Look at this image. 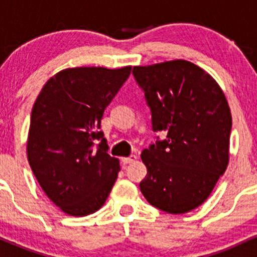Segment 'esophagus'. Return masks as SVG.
<instances>
[{
  "mask_svg": "<svg viewBox=\"0 0 257 257\" xmlns=\"http://www.w3.org/2000/svg\"><path fill=\"white\" fill-rule=\"evenodd\" d=\"M138 159V156L137 155H131L129 157H123L122 158V162L124 164H129V163H133V162H135Z\"/></svg>",
  "mask_w": 257,
  "mask_h": 257,
  "instance_id": "obj_1",
  "label": "esophagus"
}]
</instances>
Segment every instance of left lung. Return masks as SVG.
<instances>
[{"mask_svg":"<svg viewBox=\"0 0 257 257\" xmlns=\"http://www.w3.org/2000/svg\"><path fill=\"white\" fill-rule=\"evenodd\" d=\"M145 93L153 132L167 139L141 153L147 175L140 190L150 204L184 214L205 202L225 173L232 116L216 81L190 61L134 66Z\"/></svg>","mask_w":257,"mask_h":257,"instance_id":"8db88e82","label":"left lung"}]
</instances>
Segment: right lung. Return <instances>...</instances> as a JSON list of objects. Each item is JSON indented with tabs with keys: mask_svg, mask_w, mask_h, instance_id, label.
<instances>
[{
	"mask_svg": "<svg viewBox=\"0 0 257 257\" xmlns=\"http://www.w3.org/2000/svg\"><path fill=\"white\" fill-rule=\"evenodd\" d=\"M122 69L75 67L43 85L31 111L28 159L48 198L85 216L104 205L120 170L100 131L105 108L129 77Z\"/></svg>",
	"mask_w": 257,
	"mask_h": 257,
	"instance_id": "add662e5",
	"label": "right lung"
}]
</instances>
